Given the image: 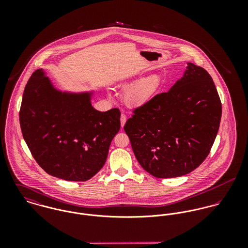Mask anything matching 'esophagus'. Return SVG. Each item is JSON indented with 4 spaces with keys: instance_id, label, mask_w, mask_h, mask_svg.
Here are the masks:
<instances>
[{
    "instance_id": "obj_1",
    "label": "esophagus",
    "mask_w": 248,
    "mask_h": 248,
    "mask_svg": "<svg viewBox=\"0 0 248 248\" xmlns=\"http://www.w3.org/2000/svg\"><path fill=\"white\" fill-rule=\"evenodd\" d=\"M126 121H127V116H126L125 114H122V115L120 116V123H121V128H123V127H124V125H125V123H126Z\"/></svg>"
}]
</instances>
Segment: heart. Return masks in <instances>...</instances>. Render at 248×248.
<instances>
[{
	"mask_svg": "<svg viewBox=\"0 0 248 248\" xmlns=\"http://www.w3.org/2000/svg\"><path fill=\"white\" fill-rule=\"evenodd\" d=\"M134 82L132 79H127L118 84V87L121 89H128L124 94L125 103L127 106L134 108L145 106L152 102L164 86L163 80L158 74L146 76L133 85Z\"/></svg>",
	"mask_w": 248,
	"mask_h": 248,
	"instance_id": "heart-1",
	"label": "heart"
}]
</instances>
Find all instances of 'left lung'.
Wrapping results in <instances>:
<instances>
[{
    "instance_id": "8db88e82",
    "label": "left lung",
    "mask_w": 248,
    "mask_h": 248,
    "mask_svg": "<svg viewBox=\"0 0 248 248\" xmlns=\"http://www.w3.org/2000/svg\"><path fill=\"white\" fill-rule=\"evenodd\" d=\"M124 126L142 168L154 177L187 175L207 157L217 137L221 103L212 77L188 62L168 93L134 110Z\"/></svg>"
}]
</instances>
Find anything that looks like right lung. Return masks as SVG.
Returning <instances> with one entry per match:
<instances>
[{
	"mask_svg": "<svg viewBox=\"0 0 248 248\" xmlns=\"http://www.w3.org/2000/svg\"><path fill=\"white\" fill-rule=\"evenodd\" d=\"M93 94V90L57 89L43 69L29 80L20 125L33 157L48 175L85 181L104 166L110 142L120 129V110L95 109Z\"/></svg>",
	"mask_w": 248,
	"mask_h": 248,
	"instance_id": "1",
	"label": "right lung"
}]
</instances>
